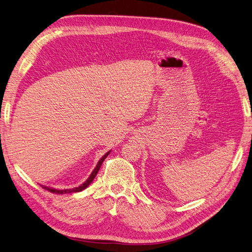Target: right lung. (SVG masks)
Returning a JSON list of instances; mask_svg holds the SVG:
<instances>
[{
  "label": "right lung",
  "instance_id": "1",
  "mask_svg": "<svg viewBox=\"0 0 252 252\" xmlns=\"http://www.w3.org/2000/svg\"><path fill=\"white\" fill-rule=\"evenodd\" d=\"M109 154H110V152H108L107 154H104V155L101 157V159L98 161V163H97L96 167L94 168V170L92 172V174L90 175V177L88 178L87 181H86L85 183H83L82 185L78 186V188H74V189H54L47 188V186H43V185H42V188H43V189H46V190H48V191L53 192V193H59V194L70 193V192H78V191H82V190H84L85 189H87L88 186L92 183V181L94 180V178L96 177L97 173H98V170H99V168H100V166H101V164H102V162L104 161V159H105V158H107V156L109 155Z\"/></svg>",
  "mask_w": 252,
  "mask_h": 252
}]
</instances>
